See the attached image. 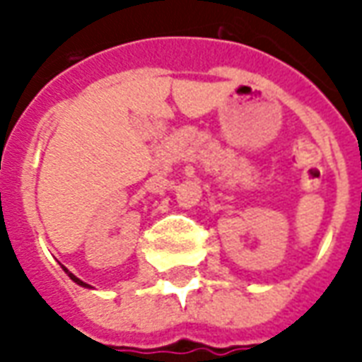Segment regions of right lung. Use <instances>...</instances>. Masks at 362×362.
Returning a JSON list of instances; mask_svg holds the SVG:
<instances>
[{
	"instance_id": "add662e5",
	"label": "right lung",
	"mask_w": 362,
	"mask_h": 362,
	"mask_svg": "<svg viewBox=\"0 0 362 362\" xmlns=\"http://www.w3.org/2000/svg\"><path fill=\"white\" fill-rule=\"evenodd\" d=\"M64 269H66V267H64ZM66 273H67V275H69V279L74 281V283H77V285H81V287H87V288L90 287V285H87L85 281H81V279H79V277H75L74 273H69V272H67V269H66Z\"/></svg>"
}]
</instances>
